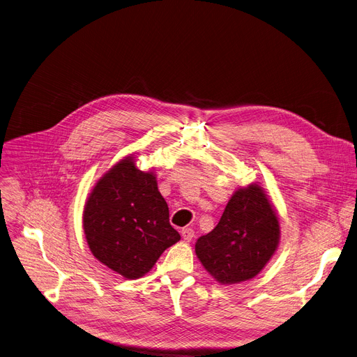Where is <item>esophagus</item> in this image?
<instances>
[{
	"mask_svg": "<svg viewBox=\"0 0 357 357\" xmlns=\"http://www.w3.org/2000/svg\"><path fill=\"white\" fill-rule=\"evenodd\" d=\"M182 238L186 241V242H190L193 238H195V232H193V229H190V228H185V229H182Z\"/></svg>",
	"mask_w": 357,
	"mask_h": 357,
	"instance_id": "34e87169",
	"label": "esophagus"
}]
</instances>
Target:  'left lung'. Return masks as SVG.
Instances as JSON below:
<instances>
[{"label":"left lung","instance_id":"left-lung-1","mask_svg":"<svg viewBox=\"0 0 357 357\" xmlns=\"http://www.w3.org/2000/svg\"><path fill=\"white\" fill-rule=\"evenodd\" d=\"M280 225L276 211L257 183L235 190L219 223L197 241L204 268L222 284L249 280L278 249Z\"/></svg>","mask_w":357,"mask_h":357}]
</instances>
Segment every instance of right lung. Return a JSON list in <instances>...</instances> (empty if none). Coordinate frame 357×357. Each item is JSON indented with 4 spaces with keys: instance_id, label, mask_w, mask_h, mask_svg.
I'll list each match as a JSON object with an SVG mask.
<instances>
[{
    "instance_id": "add662e5",
    "label": "right lung",
    "mask_w": 357,
    "mask_h": 357,
    "mask_svg": "<svg viewBox=\"0 0 357 357\" xmlns=\"http://www.w3.org/2000/svg\"><path fill=\"white\" fill-rule=\"evenodd\" d=\"M84 234L92 255L126 279L148 273L181 235L169 223L168 204L152 171L121 159L95 183L86 199Z\"/></svg>"
}]
</instances>
